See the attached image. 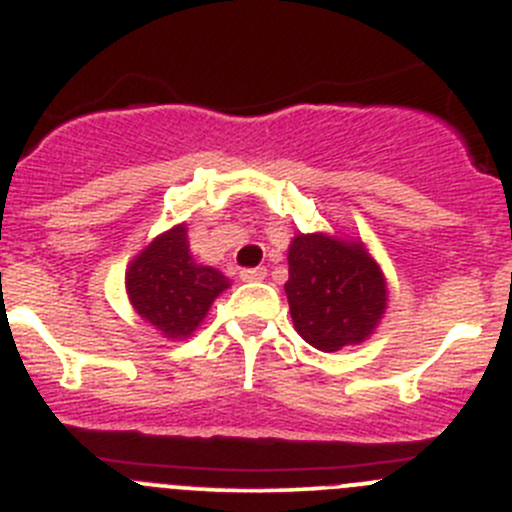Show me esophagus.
Instances as JSON below:
<instances>
[{
	"label": "esophagus",
	"instance_id": "1",
	"mask_svg": "<svg viewBox=\"0 0 512 512\" xmlns=\"http://www.w3.org/2000/svg\"><path fill=\"white\" fill-rule=\"evenodd\" d=\"M240 277L245 282H260V280H265V277H267V270H265V267H245V270L240 272Z\"/></svg>",
	"mask_w": 512,
	"mask_h": 512
}]
</instances>
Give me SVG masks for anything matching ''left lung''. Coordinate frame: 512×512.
Here are the masks:
<instances>
[{
  "label": "left lung",
  "mask_w": 512,
  "mask_h": 512,
  "mask_svg": "<svg viewBox=\"0 0 512 512\" xmlns=\"http://www.w3.org/2000/svg\"><path fill=\"white\" fill-rule=\"evenodd\" d=\"M285 282L295 330L322 352L362 342L385 312L388 287L360 242L297 235Z\"/></svg>",
  "instance_id": "1"
}]
</instances>
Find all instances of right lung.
<instances>
[{
  "mask_svg": "<svg viewBox=\"0 0 512 512\" xmlns=\"http://www.w3.org/2000/svg\"><path fill=\"white\" fill-rule=\"evenodd\" d=\"M230 285L215 267L197 265L187 245V227L157 237L127 270L135 310L167 337H187L205 320L212 300Z\"/></svg>",
  "mask_w": 512,
  "mask_h": 512,
  "instance_id": "add662e5",
  "label": "right lung"
}]
</instances>
